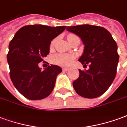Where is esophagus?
Returning a JSON list of instances; mask_svg holds the SVG:
<instances>
[{"instance_id":"esophagus-1","label":"esophagus","mask_w":127,"mask_h":127,"mask_svg":"<svg viewBox=\"0 0 127 127\" xmlns=\"http://www.w3.org/2000/svg\"><path fill=\"white\" fill-rule=\"evenodd\" d=\"M63 72H67L68 70H69V68H66V67H64L62 68Z\"/></svg>"}]
</instances>
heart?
Instances as JSON below:
<instances>
[{"label":"heart","instance_id":"b5f03b06","mask_svg":"<svg viewBox=\"0 0 127 127\" xmlns=\"http://www.w3.org/2000/svg\"><path fill=\"white\" fill-rule=\"evenodd\" d=\"M75 37H77L76 35L72 34H68L67 36V40L70 42L72 40L74 39ZM55 42V39L53 40L50 47L51 48L54 46ZM75 56L74 55L72 54H57L56 55H55L54 57H53V62L56 64L61 65H69L72 64L73 62V60H74Z\"/></svg>","mask_w":127,"mask_h":127}]
</instances>
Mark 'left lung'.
Listing matches in <instances>:
<instances>
[{
	"mask_svg": "<svg viewBox=\"0 0 127 127\" xmlns=\"http://www.w3.org/2000/svg\"><path fill=\"white\" fill-rule=\"evenodd\" d=\"M67 31L76 34L85 44L78 61L89 65L88 70H79V77L73 82L76 92L85 98L99 97L115 78L119 55L117 44L103 27L85 24L67 26Z\"/></svg>",
	"mask_w": 127,
	"mask_h": 127,
	"instance_id": "8db88e82",
	"label": "left lung"
}]
</instances>
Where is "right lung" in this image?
I'll use <instances>...</instances> for the list:
<instances>
[{"label": "right lung", "instance_id": "add662e5", "mask_svg": "<svg viewBox=\"0 0 127 127\" xmlns=\"http://www.w3.org/2000/svg\"><path fill=\"white\" fill-rule=\"evenodd\" d=\"M66 26L29 25L15 33L9 45L7 62L15 87L30 100H39L51 93L62 67L51 65L44 70L38 64L49 53L51 42Z\"/></svg>", "mask_w": 127, "mask_h": 127}]
</instances>
